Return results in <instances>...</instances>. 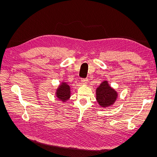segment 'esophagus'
Here are the masks:
<instances>
[{
  "label": "esophagus",
  "mask_w": 157,
  "mask_h": 157,
  "mask_svg": "<svg viewBox=\"0 0 157 157\" xmlns=\"http://www.w3.org/2000/svg\"><path fill=\"white\" fill-rule=\"evenodd\" d=\"M81 83L82 84H86V83H87V82H88V79L87 78H84V79H82L81 80Z\"/></svg>",
  "instance_id": "1"
}]
</instances>
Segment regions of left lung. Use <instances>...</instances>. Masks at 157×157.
<instances>
[{"mask_svg":"<svg viewBox=\"0 0 157 157\" xmlns=\"http://www.w3.org/2000/svg\"><path fill=\"white\" fill-rule=\"evenodd\" d=\"M96 100L99 106L107 108L114 105L118 99V93L109 84L107 80H104L96 90Z\"/></svg>","mask_w":157,"mask_h":157,"instance_id":"left-lung-1","label":"left lung"}]
</instances>
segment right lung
<instances>
[{
  "label": "right lung",
  "mask_w": 157,
  "mask_h": 157,
  "mask_svg": "<svg viewBox=\"0 0 157 157\" xmlns=\"http://www.w3.org/2000/svg\"><path fill=\"white\" fill-rule=\"evenodd\" d=\"M55 95L59 100L65 103L71 97V87L69 85L65 82H61L56 89Z\"/></svg>",
  "instance_id": "1"
}]
</instances>
